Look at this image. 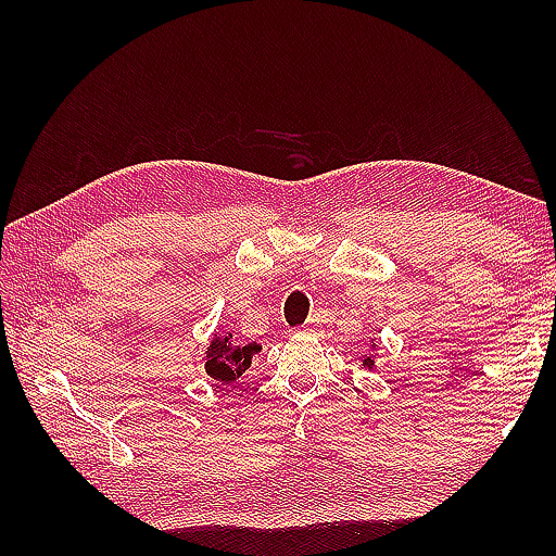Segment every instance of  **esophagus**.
Listing matches in <instances>:
<instances>
[{"label":"esophagus","instance_id":"esophagus-1","mask_svg":"<svg viewBox=\"0 0 556 556\" xmlns=\"http://www.w3.org/2000/svg\"><path fill=\"white\" fill-rule=\"evenodd\" d=\"M303 332L305 334H320L323 332V320H320V317H317V315L311 317V320L303 325Z\"/></svg>","mask_w":556,"mask_h":556}]
</instances>
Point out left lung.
Instances as JSON below:
<instances>
[{
    "mask_svg": "<svg viewBox=\"0 0 556 556\" xmlns=\"http://www.w3.org/2000/svg\"><path fill=\"white\" fill-rule=\"evenodd\" d=\"M372 346H375V344H372ZM363 368H368V370H370V368H375V358L370 356V353H368V356L363 358Z\"/></svg>",
    "mask_w": 556,
    "mask_h": 556,
    "instance_id": "8db88e82",
    "label": "left lung"
}]
</instances>
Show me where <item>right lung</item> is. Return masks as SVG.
<instances>
[{"label":"right lung","instance_id":"right-lung-1","mask_svg":"<svg viewBox=\"0 0 556 556\" xmlns=\"http://www.w3.org/2000/svg\"><path fill=\"white\" fill-rule=\"evenodd\" d=\"M260 351V344H236L229 334H215L205 351V372L222 384H231L233 380L251 368V361Z\"/></svg>","mask_w":556,"mask_h":556}]
</instances>
